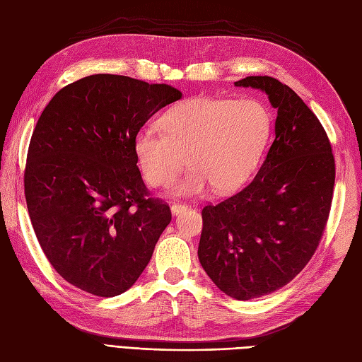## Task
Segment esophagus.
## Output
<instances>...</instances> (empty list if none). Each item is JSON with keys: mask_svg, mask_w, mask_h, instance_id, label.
<instances>
[{"mask_svg": "<svg viewBox=\"0 0 362 362\" xmlns=\"http://www.w3.org/2000/svg\"><path fill=\"white\" fill-rule=\"evenodd\" d=\"M184 210H187V205H184V204H172L170 205V211L173 216H178Z\"/></svg>", "mask_w": 362, "mask_h": 362, "instance_id": "obj_1", "label": "esophagus"}]
</instances>
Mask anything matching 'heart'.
Segmentation results:
<instances>
[{
    "mask_svg": "<svg viewBox=\"0 0 362 362\" xmlns=\"http://www.w3.org/2000/svg\"><path fill=\"white\" fill-rule=\"evenodd\" d=\"M160 127L140 128L133 145L149 185H170L185 157L192 169L175 185V194L198 196L210 185L216 193H229L257 169L272 133V115L254 98L193 96L169 108Z\"/></svg>",
    "mask_w": 362,
    "mask_h": 362,
    "instance_id": "obj_1",
    "label": "heart"
}]
</instances>
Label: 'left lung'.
Returning <instances> with one entry per match:
<instances>
[{"label":"left lung","instance_id":"8db88e82","mask_svg":"<svg viewBox=\"0 0 362 362\" xmlns=\"http://www.w3.org/2000/svg\"><path fill=\"white\" fill-rule=\"evenodd\" d=\"M278 112L275 140L247 187L202 210L201 266L237 300L279 290L308 264L329 216L335 161L317 116L288 86L246 76Z\"/></svg>","mask_w":362,"mask_h":362}]
</instances>
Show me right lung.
<instances>
[{"label": "right lung", "mask_w": 362, "mask_h": 362, "mask_svg": "<svg viewBox=\"0 0 362 362\" xmlns=\"http://www.w3.org/2000/svg\"><path fill=\"white\" fill-rule=\"evenodd\" d=\"M182 93L124 75L84 76L54 95L33 131L24 175L33 228L76 288L122 294L141 275L170 208L146 198L134 137Z\"/></svg>", "instance_id": "1"}]
</instances>
